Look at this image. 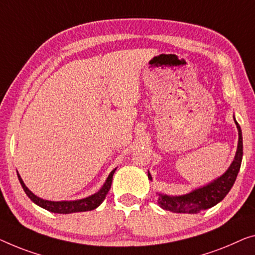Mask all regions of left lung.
<instances>
[{"label":"left lung","instance_id":"1","mask_svg":"<svg viewBox=\"0 0 255 255\" xmlns=\"http://www.w3.org/2000/svg\"><path fill=\"white\" fill-rule=\"evenodd\" d=\"M235 123L238 128V146L237 152L235 155L233 164L230 165L227 172L220 176L212 183L205 185L203 188L193 190L192 192L184 196L170 197L166 195H159L158 203L166 211H170L173 213H198L203 210H207L215 206L220 203L230 191L233 185L236 181L239 169H241L242 159H243V136L241 127L236 120ZM147 176L152 180L150 172H147Z\"/></svg>","mask_w":255,"mask_h":255}]
</instances>
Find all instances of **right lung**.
I'll use <instances>...</instances> for the list:
<instances>
[{
	"mask_svg": "<svg viewBox=\"0 0 255 255\" xmlns=\"http://www.w3.org/2000/svg\"><path fill=\"white\" fill-rule=\"evenodd\" d=\"M117 169V168H116ZM116 169H113L110 175L108 177V180L104 183L103 187L100 190V191L95 193V195L87 197L85 199H80V200H73V201H49V200H44L40 197H36L32 191H29L27 187L24 184L21 177L19 176L18 174V178L19 182H20L22 189L26 195L28 196V198L34 201L36 205H39L44 210H47L49 212L52 213H59V214H70V213H77V212H86V211H93L95 208H97L100 205L103 203V200L105 199L106 195H108L109 190L111 189V184H112V178H113V174H115Z\"/></svg>",
	"mask_w": 255,
	"mask_h": 255,
	"instance_id": "add662e5",
	"label": "right lung"
}]
</instances>
